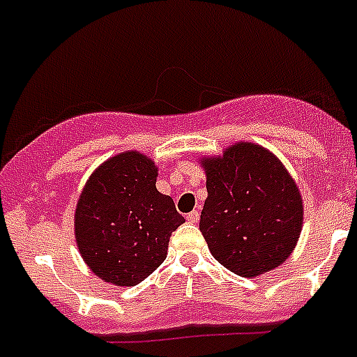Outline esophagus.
<instances>
[{
	"instance_id": "34e87169",
	"label": "esophagus",
	"mask_w": 357,
	"mask_h": 357,
	"mask_svg": "<svg viewBox=\"0 0 357 357\" xmlns=\"http://www.w3.org/2000/svg\"><path fill=\"white\" fill-rule=\"evenodd\" d=\"M185 219H188L191 224H196L199 220V212L198 210H192V212L188 213V217H185Z\"/></svg>"
}]
</instances>
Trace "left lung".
Segmentation results:
<instances>
[{
	"instance_id": "8db88e82",
	"label": "left lung",
	"mask_w": 357,
	"mask_h": 357,
	"mask_svg": "<svg viewBox=\"0 0 357 357\" xmlns=\"http://www.w3.org/2000/svg\"><path fill=\"white\" fill-rule=\"evenodd\" d=\"M202 165L208 198L199 231L212 256L242 277L282 264L296 247L303 224L300 191L282 162L245 142Z\"/></svg>"
}]
</instances>
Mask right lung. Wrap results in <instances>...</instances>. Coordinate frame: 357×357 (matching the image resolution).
Masks as SVG:
<instances>
[{"label": "right lung", "instance_id": "add662e5", "mask_svg": "<svg viewBox=\"0 0 357 357\" xmlns=\"http://www.w3.org/2000/svg\"><path fill=\"white\" fill-rule=\"evenodd\" d=\"M158 168L138 152L105 161L91 175L75 212L77 245L87 266L115 286H137L168 252L185 222L169 196L155 189Z\"/></svg>", "mask_w": 357, "mask_h": 357}]
</instances>
